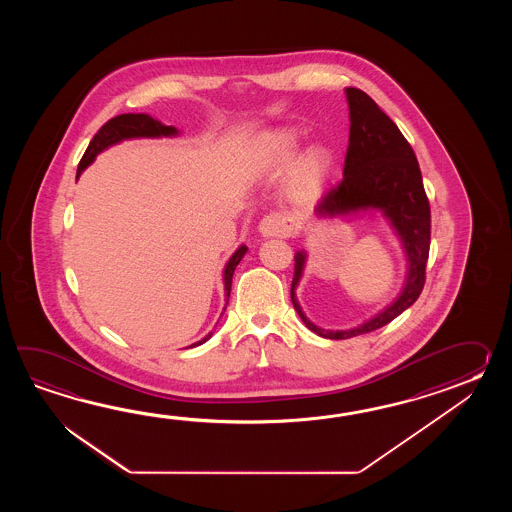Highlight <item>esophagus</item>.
<instances>
[{
  "mask_svg": "<svg viewBox=\"0 0 512 512\" xmlns=\"http://www.w3.org/2000/svg\"><path fill=\"white\" fill-rule=\"evenodd\" d=\"M258 230L263 238H289L294 232V221L285 214L272 212L261 219Z\"/></svg>",
  "mask_w": 512,
  "mask_h": 512,
  "instance_id": "esophagus-1",
  "label": "esophagus"
}]
</instances>
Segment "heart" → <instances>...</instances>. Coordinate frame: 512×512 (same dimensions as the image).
<instances>
[{
	"label": "heart",
	"instance_id": "b5f03b06",
	"mask_svg": "<svg viewBox=\"0 0 512 512\" xmlns=\"http://www.w3.org/2000/svg\"><path fill=\"white\" fill-rule=\"evenodd\" d=\"M298 133L291 128L267 133L260 142L258 170L265 174H280L293 155L298 152ZM289 170L287 190L296 201H311L324 190L331 168L333 155L322 144H315L298 153Z\"/></svg>",
	"mask_w": 512,
	"mask_h": 512
}]
</instances>
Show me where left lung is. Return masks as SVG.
Masks as SVG:
<instances>
[{"mask_svg":"<svg viewBox=\"0 0 512 512\" xmlns=\"http://www.w3.org/2000/svg\"><path fill=\"white\" fill-rule=\"evenodd\" d=\"M349 106V146L344 177L316 205V216L337 218L366 210H379L403 243L408 272L401 294L379 315L351 329L331 331L315 326L296 300V285L305 267V251L294 256L291 300L294 309L318 337L331 340L357 337L390 324L419 298L425 287L430 251V203L419 163L410 142L373 98L357 87L346 89Z\"/></svg>","mask_w":512,"mask_h":512,"instance_id":"left-lung-1","label":"left lung"}]
</instances>
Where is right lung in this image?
I'll return each instance as SVG.
<instances>
[{
  "mask_svg": "<svg viewBox=\"0 0 512 512\" xmlns=\"http://www.w3.org/2000/svg\"><path fill=\"white\" fill-rule=\"evenodd\" d=\"M177 133L179 131L175 130L174 126H164L159 120L152 119L150 115H144V113H124V115H119V117H113V119L108 120L97 131V135L89 142L86 153H84V157L80 159V164H78L77 179L86 170L87 166L95 161L98 153L104 152L106 148L117 144V142L126 141V139H139V137H174ZM247 251H249L247 245H241L240 249L230 256V260L225 265L223 282H225L227 302H229L230 287H232V274L236 271L238 263H240L241 258L245 256ZM225 309H227V304H225ZM210 337H212V331L208 333L207 337L199 340L196 344H192V346H201Z\"/></svg>",
  "mask_w": 512,
  "mask_h": 512,
  "instance_id": "add662e5",
  "label": "right lung"
}]
</instances>
